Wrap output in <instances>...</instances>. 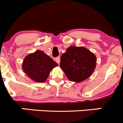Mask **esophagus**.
<instances>
[{"mask_svg":"<svg viewBox=\"0 0 123 123\" xmlns=\"http://www.w3.org/2000/svg\"><path fill=\"white\" fill-rule=\"evenodd\" d=\"M55 60L56 62L58 64L60 63V57H57L55 58Z\"/></svg>","mask_w":123,"mask_h":123,"instance_id":"34e87169","label":"esophagus"}]
</instances>
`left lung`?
<instances>
[{"label":"left lung","mask_w":123,"mask_h":123,"mask_svg":"<svg viewBox=\"0 0 123 123\" xmlns=\"http://www.w3.org/2000/svg\"><path fill=\"white\" fill-rule=\"evenodd\" d=\"M97 58L83 46H71L60 58V68L69 80L80 83L89 78L96 68Z\"/></svg>","instance_id":"left-lung-1"}]
</instances>
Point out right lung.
Returning a JSON list of instances; mask_svg holds the SVG:
<instances>
[{
  "mask_svg": "<svg viewBox=\"0 0 123 123\" xmlns=\"http://www.w3.org/2000/svg\"><path fill=\"white\" fill-rule=\"evenodd\" d=\"M58 66L57 63L44 52L37 50L24 58L23 71L32 80L37 83L45 82L52 69Z\"/></svg>",
  "mask_w": 123,
  "mask_h": 123,
  "instance_id": "obj_1",
  "label": "right lung"
}]
</instances>
